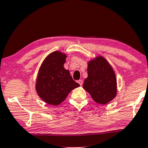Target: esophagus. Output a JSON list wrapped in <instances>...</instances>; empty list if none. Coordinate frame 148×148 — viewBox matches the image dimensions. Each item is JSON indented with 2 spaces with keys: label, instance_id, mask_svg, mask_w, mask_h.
Masks as SVG:
<instances>
[{
  "label": "esophagus",
  "instance_id": "34e87169",
  "mask_svg": "<svg viewBox=\"0 0 148 148\" xmlns=\"http://www.w3.org/2000/svg\"><path fill=\"white\" fill-rule=\"evenodd\" d=\"M77 82L79 83V85H81V86H82V84H83V81L81 80V79H79V80H78Z\"/></svg>",
  "mask_w": 148,
  "mask_h": 148
}]
</instances>
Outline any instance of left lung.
I'll use <instances>...</instances> for the list:
<instances>
[{
  "mask_svg": "<svg viewBox=\"0 0 148 148\" xmlns=\"http://www.w3.org/2000/svg\"><path fill=\"white\" fill-rule=\"evenodd\" d=\"M88 77L83 88L97 103L106 105L117 94V81L112 67L105 58L98 56L88 62Z\"/></svg>",
  "mask_w": 148,
  "mask_h": 148,
  "instance_id": "obj_1",
  "label": "left lung"
}]
</instances>
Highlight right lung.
<instances>
[{
	"mask_svg": "<svg viewBox=\"0 0 148 148\" xmlns=\"http://www.w3.org/2000/svg\"><path fill=\"white\" fill-rule=\"evenodd\" d=\"M66 55L60 51L51 53L40 66L36 82V91L46 103L57 106L66 98L67 95L79 84L64 69Z\"/></svg>",
	"mask_w": 148,
	"mask_h": 148,
	"instance_id": "1",
	"label": "right lung"
}]
</instances>
